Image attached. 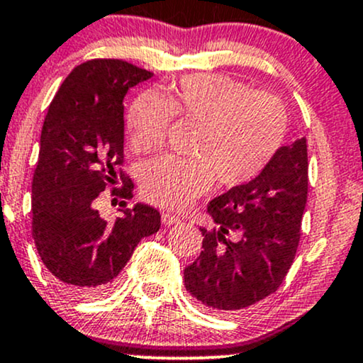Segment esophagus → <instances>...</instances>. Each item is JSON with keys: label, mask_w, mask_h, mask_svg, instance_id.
<instances>
[{"label": "esophagus", "mask_w": 363, "mask_h": 363, "mask_svg": "<svg viewBox=\"0 0 363 363\" xmlns=\"http://www.w3.org/2000/svg\"><path fill=\"white\" fill-rule=\"evenodd\" d=\"M162 222L163 225H174V224H179V218L175 217L172 213H162Z\"/></svg>", "instance_id": "obj_1"}]
</instances>
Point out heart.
<instances>
[{
  "instance_id": "obj_1",
  "label": "heart",
  "mask_w": 363,
  "mask_h": 363,
  "mask_svg": "<svg viewBox=\"0 0 363 363\" xmlns=\"http://www.w3.org/2000/svg\"><path fill=\"white\" fill-rule=\"evenodd\" d=\"M172 118L196 125V158L162 157L145 163L139 186L145 200L175 210L205 194L215 179L224 188L255 181L288 134L281 99L218 74L189 75L163 94H139L127 115L130 146L141 153L160 148Z\"/></svg>"
}]
</instances>
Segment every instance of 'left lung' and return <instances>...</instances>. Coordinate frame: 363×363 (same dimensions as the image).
Segmentation results:
<instances>
[{
  "instance_id": "obj_1",
  "label": "left lung",
  "mask_w": 363,
  "mask_h": 363,
  "mask_svg": "<svg viewBox=\"0 0 363 363\" xmlns=\"http://www.w3.org/2000/svg\"><path fill=\"white\" fill-rule=\"evenodd\" d=\"M308 157L306 139L282 146L264 174L208 203L215 227L201 229V253L184 269L193 298L217 312L252 306L276 293L301 236Z\"/></svg>"
}]
</instances>
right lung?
<instances>
[{
  "label": "right lung",
  "instance_id": "right-lung-1",
  "mask_svg": "<svg viewBox=\"0 0 363 363\" xmlns=\"http://www.w3.org/2000/svg\"><path fill=\"white\" fill-rule=\"evenodd\" d=\"M151 72L115 58L81 63L51 101L33 177V238L43 264L60 288L98 294L115 282L143 238L160 229L148 205L123 208L106 222L96 200L133 198L123 165V96Z\"/></svg>",
  "mask_w": 363,
  "mask_h": 363
}]
</instances>
